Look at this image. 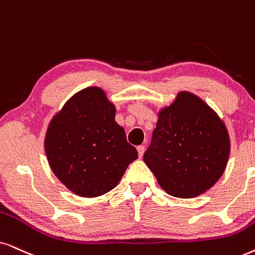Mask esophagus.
I'll return each instance as SVG.
<instances>
[{
    "label": "esophagus",
    "mask_w": 255,
    "mask_h": 255,
    "mask_svg": "<svg viewBox=\"0 0 255 255\" xmlns=\"http://www.w3.org/2000/svg\"><path fill=\"white\" fill-rule=\"evenodd\" d=\"M137 153H138V156H142L143 153H144V146H137Z\"/></svg>",
    "instance_id": "obj_1"
}]
</instances>
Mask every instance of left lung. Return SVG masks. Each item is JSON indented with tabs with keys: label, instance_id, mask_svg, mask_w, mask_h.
Instances as JSON below:
<instances>
[{
	"label": "left lung",
	"instance_id": "left-lung-1",
	"mask_svg": "<svg viewBox=\"0 0 255 255\" xmlns=\"http://www.w3.org/2000/svg\"><path fill=\"white\" fill-rule=\"evenodd\" d=\"M230 151V135L217 113L195 94L179 92L159 111L143 161L163 191L189 199L217 183Z\"/></svg>",
	"mask_w": 255,
	"mask_h": 255
}]
</instances>
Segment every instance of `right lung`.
Instances as JSON below:
<instances>
[{
  "mask_svg": "<svg viewBox=\"0 0 255 255\" xmlns=\"http://www.w3.org/2000/svg\"><path fill=\"white\" fill-rule=\"evenodd\" d=\"M117 108L100 87L74 94L48 125L44 150L56 178L74 194L96 198L115 188L137 150L115 121Z\"/></svg>",
  "mask_w": 255,
  "mask_h": 255,
  "instance_id": "right-lung-1",
  "label": "right lung"
}]
</instances>
